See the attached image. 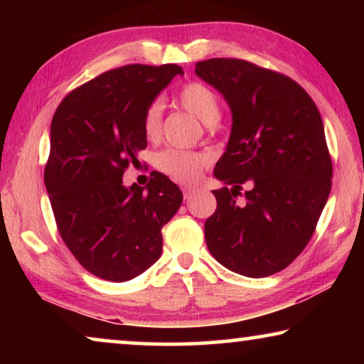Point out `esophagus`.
Wrapping results in <instances>:
<instances>
[{
  "label": "esophagus",
  "mask_w": 364,
  "mask_h": 364,
  "mask_svg": "<svg viewBox=\"0 0 364 364\" xmlns=\"http://www.w3.org/2000/svg\"><path fill=\"white\" fill-rule=\"evenodd\" d=\"M181 189H183V196H184V199H189V197L196 193V189H194V188H191V186H183Z\"/></svg>",
  "instance_id": "34e87169"
}]
</instances>
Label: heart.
<instances>
[{"label":"heart","instance_id":"obj_1","mask_svg":"<svg viewBox=\"0 0 364 364\" xmlns=\"http://www.w3.org/2000/svg\"><path fill=\"white\" fill-rule=\"evenodd\" d=\"M178 102L186 110L199 119L205 125H213L220 120L221 106L218 96L212 88L200 82H189L178 91ZM164 128V104L160 100H154L146 107L143 115V132L149 141H157L162 136ZM157 168L164 171L176 181L196 183L210 164V159L204 154L191 152L183 149H167L157 156Z\"/></svg>","mask_w":364,"mask_h":364}]
</instances>
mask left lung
<instances>
[{"label":"left lung","mask_w":364,"mask_h":364,"mask_svg":"<svg viewBox=\"0 0 364 364\" xmlns=\"http://www.w3.org/2000/svg\"><path fill=\"white\" fill-rule=\"evenodd\" d=\"M196 73L232 112L230 143L215 167L226 186L213 191L217 210L204 226L207 247L234 273L271 276L304 252L331 193L321 115L295 80L249 60H200Z\"/></svg>","instance_id":"8db88e82"}]
</instances>
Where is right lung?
<instances>
[{
  "instance_id": "right-lung-1",
  "label": "right lung",
  "mask_w": 364,
  "mask_h": 364,
  "mask_svg": "<svg viewBox=\"0 0 364 364\" xmlns=\"http://www.w3.org/2000/svg\"><path fill=\"white\" fill-rule=\"evenodd\" d=\"M183 69L130 64L72 90L51 122L45 184L58 231L82 267L97 278H136L162 255V226L183 202L159 171L147 191L125 188L123 173L146 149L143 115Z\"/></svg>"
}]
</instances>
